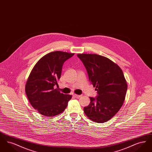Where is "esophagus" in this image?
<instances>
[{"label":"esophagus","instance_id":"obj_1","mask_svg":"<svg viewBox=\"0 0 152 152\" xmlns=\"http://www.w3.org/2000/svg\"><path fill=\"white\" fill-rule=\"evenodd\" d=\"M73 97H75V98H79L81 96V95H78V94H74L73 95Z\"/></svg>","mask_w":152,"mask_h":152}]
</instances>
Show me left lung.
<instances>
[{"mask_svg": "<svg viewBox=\"0 0 152 152\" xmlns=\"http://www.w3.org/2000/svg\"><path fill=\"white\" fill-rule=\"evenodd\" d=\"M95 90L97 98L84 108L87 117L95 123L108 121L121 108L128 85L121 68L108 58L97 54L79 53Z\"/></svg>", "mask_w": 152, "mask_h": 152, "instance_id": "1", "label": "left lung"}]
</instances>
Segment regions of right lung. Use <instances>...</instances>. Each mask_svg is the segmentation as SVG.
<instances>
[{
  "label": "right lung",
  "mask_w": 152,
  "mask_h": 152,
  "mask_svg": "<svg viewBox=\"0 0 152 152\" xmlns=\"http://www.w3.org/2000/svg\"><path fill=\"white\" fill-rule=\"evenodd\" d=\"M74 53L50 52L34 65L26 82L25 91L30 104L41 115L53 117L62 113L72 96L63 94L56 88L65 61Z\"/></svg>",
  "instance_id": "obj_1"
}]
</instances>
